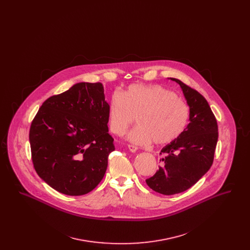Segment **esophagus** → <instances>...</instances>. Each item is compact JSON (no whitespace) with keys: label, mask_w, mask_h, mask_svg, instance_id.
Wrapping results in <instances>:
<instances>
[{"label":"esophagus","mask_w":250,"mask_h":250,"mask_svg":"<svg viewBox=\"0 0 250 250\" xmlns=\"http://www.w3.org/2000/svg\"><path fill=\"white\" fill-rule=\"evenodd\" d=\"M128 149L132 153H135L138 150V147L135 146V145H132V144H128Z\"/></svg>","instance_id":"obj_1"}]
</instances>
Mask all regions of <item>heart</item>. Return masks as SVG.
<instances>
[{"instance_id":"obj_1","label":"heart","mask_w":250,"mask_h":250,"mask_svg":"<svg viewBox=\"0 0 250 250\" xmlns=\"http://www.w3.org/2000/svg\"><path fill=\"white\" fill-rule=\"evenodd\" d=\"M138 117L139 125L127 140L140 145L173 143L188 127L189 107L178 96L160 85L132 84L123 94L115 92L108 104L112 133L123 136Z\"/></svg>"}]
</instances>
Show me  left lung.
Instances as JSON below:
<instances>
[{"label":"left lung","mask_w":250,"mask_h":250,"mask_svg":"<svg viewBox=\"0 0 250 250\" xmlns=\"http://www.w3.org/2000/svg\"><path fill=\"white\" fill-rule=\"evenodd\" d=\"M189 107V124L173 143L161 150L163 155L155 175L147 179L150 188L163 195L188 190L210 169L218 139L217 123L206 99L199 92L177 79Z\"/></svg>","instance_id":"8db88e82"}]
</instances>
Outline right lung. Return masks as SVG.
Masks as SVG:
<instances>
[{
	"mask_svg": "<svg viewBox=\"0 0 250 250\" xmlns=\"http://www.w3.org/2000/svg\"><path fill=\"white\" fill-rule=\"evenodd\" d=\"M108 103L100 83H79L48 98L30 128L37 174L53 189L69 196L93 190L115 150L108 134Z\"/></svg>",
	"mask_w": 250,
	"mask_h": 250,
	"instance_id": "1",
	"label": "right lung"
}]
</instances>
